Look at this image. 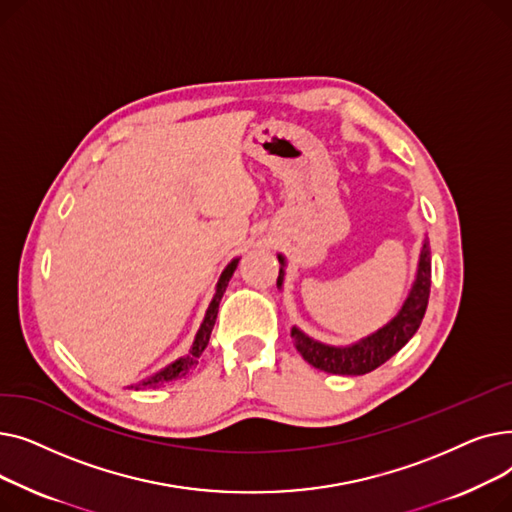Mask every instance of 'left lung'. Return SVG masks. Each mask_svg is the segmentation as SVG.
<instances>
[{
    "mask_svg": "<svg viewBox=\"0 0 512 512\" xmlns=\"http://www.w3.org/2000/svg\"><path fill=\"white\" fill-rule=\"evenodd\" d=\"M278 261L282 265L278 286H282L286 261L282 255H278ZM429 286H432V257H429V242L423 240L417 274L409 297L384 328L348 346H330L317 342L299 328H292L290 336L294 340V346H297L303 359L315 369L336 375H365L394 357L415 336L427 309Z\"/></svg>",
    "mask_w": 512,
    "mask_h": 512,
    "instance_id": "1",
    "label": "left lung"
}]
</instances>
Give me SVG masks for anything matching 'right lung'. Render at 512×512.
<instances>
[{
  "mask_svg": "<svg viewBox=\"0 0 512 512\" xmlns=\"http://www.w3.org/2000/svg\"><path fill=\"white\" fill-rule=\"evenodd\" d=\"M236 265H238V259H232V261L226 265V270L222 272V276H220V280H218V286H215L213 299H211V303H209V309H207V313H205L203 324H201V328H199V332H197V336H195V342H193V346H191V351H188V355H186V357H180V359L174 361L172 365L164 367L161 371H157L155 375H151V378L143 380V382L137 384V386H130V388L139 390V388H157V386H164V384H168V382H174V380L184 378V375L199 363V357H201V353L205 351V346H207L209 336H211V330H213V326H215V317H218L220 301H222V297H224L226 286H228V282H230V278H232V274H234V270H236Z\"/></svg>",
  "mask_w": 512,
  "mask_h": 512,
  "instance_id": "1",
  "label": "right lung"
}]
</instances>
